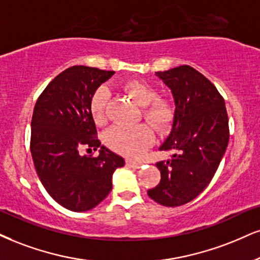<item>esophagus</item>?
Listing matches in <instances>:
<instances>
[{"mask_svg":"<svg viewBox=\"0 0 260 260\" xmlns=\"http://www.w3.org/2000/svg\"><path fill=\"white\" fill-rule=\"evenodd\" d=\"M126 165L130 166V168H133V169H140L141 166H142V162H141V161H134V160L127 159L126 160Z\"/></svg>","mask_w":260,"mask_h":260,"instance_id":"esophagus-1","label":"esophagus"}]
</instances>
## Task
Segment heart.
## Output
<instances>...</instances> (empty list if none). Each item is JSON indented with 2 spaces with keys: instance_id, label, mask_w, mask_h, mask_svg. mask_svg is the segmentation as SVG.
Instances as JSON below:
<instances>
[{
  "instance_id": "obj_1",
  "label": "heart",
  "mask_w": 260,
  "mask_h": 260,
  "mask_svg": "<svg viewBox=\"0 0 260 260\" xmlns=\"http://www.w3.org/2000/svg\"><path fill=\"white\" fill-rule=\"evenodd\" d=\"M123 91L141 106L143 119L159 134L168 133L175 123L177 108L175 101L165 95H158L155 86L141 79H129L121 84ZM110 91L106 86H99L90 98V113L98 125L107 121V107ZM106 145L118 154L139 158L154 142V134L148 125L136 126H114L105 136Z\"/></svg>"
}]
</instances>
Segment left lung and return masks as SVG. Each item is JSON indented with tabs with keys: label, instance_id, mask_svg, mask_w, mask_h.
Segmentation results:
<instances>
[{
	"label": "left lung",
	"instance_id": "1",
	"mask_svg": "<svg viewBox=\"0 0 260 260\" xmlns=\"http://www.w3.org/2000/svg\"><path fill=\"white\" fill-rule=\"evenodd\" d=\"M171 89L177 114L171 134L160 147L172 152L156 162L161 179L149 198L162 206H181L197 198L220 164L229 142V120L223 96L194 67L155 72Z\"/></svg>",
	"mask_w": 260,
	"mask_h": 260
}]
</instances>
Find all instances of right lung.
<instances>
[{
    "label": "right lung",
    "instance_id": "1",
    "mask_svg": "<svg viewBox=\"0 0 260 260\" xmlns=\"http://www.w3.org/2000/svg\"><path fill=\"white\" fill-rule=\"evenodd\" d=\"M113 73L70 67L46 86L34 108L30 149L35 169L48 194L75 212L100 204L112 190L115 169L124 166V159L105 146L98 157L79 154L82 148L101 145L89 104Z\"/></svg>",
    "mask_w": 260,
    "mask_h": 260
}]
</instances>
